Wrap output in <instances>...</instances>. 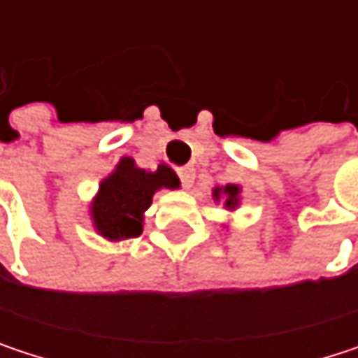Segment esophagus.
Wrapping results in <instances>:
<instances>
[{"mask_svg":"<svg viewBox=\"0 0 358 358\" xmlns=\"http://www.w3.org/2000/svg\"><path fill=\"white\" fill-rule=\"evenodd\" d=\"M178 178L184 188H190L192 182H194V168H188V166L186 168H178Z\"/></svg>","mask_w":358,"mask_h":358,"instance_id":"obj_1","label":"esophagus"}]
</instances>
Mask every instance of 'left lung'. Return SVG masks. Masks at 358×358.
<instances>
[{"label":"left lung","instance_id":"left-lung-1","mask_svg":"<svg viewBox=\"0 0 358 358\" xmlns=\"http://www.w3.org/2000/svg\"><path fill=\"white\" fill-rule=\"evenodd\" d=\"M224 192L228 194V199H226V205H228V207H234V205H236L238 186H232V184H230V186H226V188H224ZM217 196H220V190H215V199H217Z\"/></svg>","mask_w":358,"mask_h":358}]
</instances>
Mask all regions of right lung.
I'll list each match as a JSON object with an SVG mask.
<instances>
[{
    "label": "right lung",
    "mask_w": 358,
    "mask_h": 358,
    "mask_svg": "<svg viewBox=\"0 0 358 358\" xmlns=\"http://www.w3.org/2000/svg\"><path fill=\"white\" fill-rule=\"evenodd\" d=\"M180 182L168 166L145 172L124 157L115 172L101 182L93 203L97 230L109 241L136 238L143 232V213L151 205L157 188H176Z\"/></svg>",
    "instance_id": "add662e5"
}]
</instances>
